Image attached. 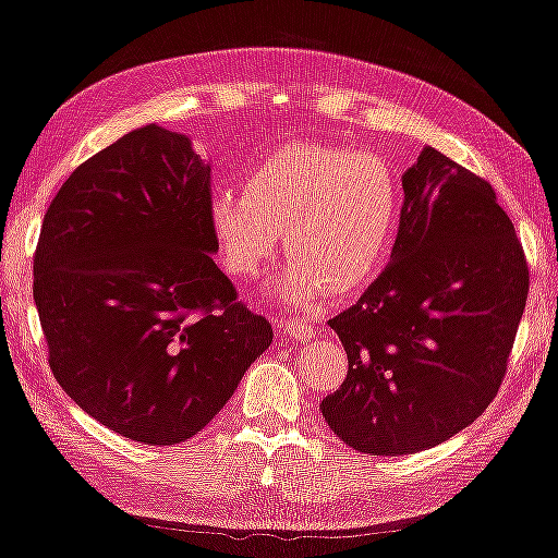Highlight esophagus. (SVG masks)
Returning a JSON list of instances; mask_svg holds the SVG:
<instances>
[{"mask_svg":"<svg viewBox=\"0 0 558 558\" xmlns=\"http://www.w3.org/2000/svg\"><path fill=\"white\" fill-rule=\"evenodd\" d=\"M280 328L286 330L288 336L293 338V340H311V338L315 336V330H313L311 323L303 320V318H288V320H282Z\"/></svg>","mask_w":558,"mask_h":558,"instance_id":"esophagus-1","label":"esophagus"}]
</instances>
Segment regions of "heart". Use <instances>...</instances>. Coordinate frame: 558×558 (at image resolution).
<instances>
[{
	"instance_id": "b5f03b06",
	"label": "heart",
	"mask_w": 558,
	"mask_h": 558,
	"mask_svg": "<svg viewBox=\"0 0 558 558\" xmlns=\"http://www.w3.org/2000/svg\"><path fill=\"white\" fill-rule=\"evenodd\" d=\"M401 205V180L386 157L298 140L251 168L243 195L215 190L207 215L220 260L235 278L257 276L282 232L290 253L270 290L305 305L328 290L361 288L384 268Z\"/></svg>"
}]
</instances>
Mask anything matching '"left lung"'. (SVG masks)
<instances>
[{"label":"left lung","instance_id":"1","mask_svg":"<svg viewBox=\"0 0 558 558\" xmlns=\"http://www.w3.org/2000/svg\"><path fill=\"white\" fill-rule=\"evenodd\" d=\"M403 195L386 270L328 320L348 376L320 411L371 456L426 451L488 409L529 295L517 230L484 178L423 147Z\"/></svg>","mask_w":558,"mask_h":558}]
</instances>
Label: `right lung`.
Listing matches in <instances>:
<instances>
[{
    "instance_id": "1",
    "label": "right lung",
    "mask_w": 558,
    "mask_h": 558,
    "mask_svg": "<svg viewBox=\"0 0 558 558\" xmlns=\"http://www.w3.org/2000/svg\"><path fill=\"white\" fill-rule=\"evenodd\" d=\"M210 165L145 124L99 149L47 207L35 305L64 393L149 446L203 430L272 328L213 260Z\"/></svg>"
}]
</instances>
